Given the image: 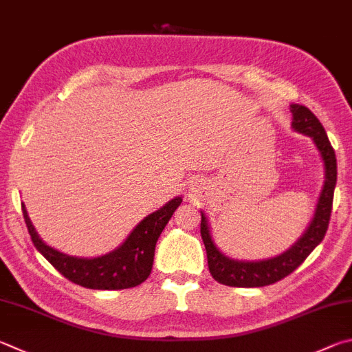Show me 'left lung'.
Here are the masks:
<instances>
[{"instance_id":"left-lung-1","label":"left lung","mask_w":352,"mask_h":352,"mask_svg":"<svg viewBox=\"0 0 352 352\" xmlns=\"http://www.w3.org/2000/svg\"><path fill=\"white\" fill-rule=\"evenodd\" d=\"M291 113L292 131L311 137L323 162L324 182L316 204L314 215H312L305 232L282 254L263 260H239L229 257L217 246L208 217L204 210H200V232L204 248H206L208 266L212 277L219 283L237 287H257L276 283L289 276L294 270H297L305 258L320 245L324 234H327L337 182L336 152L332 149L324 127L308 107L302 104H291Z\"/></svg>"}]
</instances>
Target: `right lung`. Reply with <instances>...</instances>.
<instances>
[{
    "label": "right lung",
    "instance_id": "obj_1",
    "mask_svg": "<svg viewBox=\"0 0 352 352\" xmlns=\"http://www.w3.org/2000/svg\"><path fill=\"white\" fill-rule=\"evenodd\" d=\"M182 201V195L172 198L155 212L144 217L120 246L98 257H75L49 246L32 225L24 203L21 208L35 248L70 282L89 289H126L138 286L149 277L157 240Z\"/></svg>",
    "mask_w": 352,
    "mask_h": 352
}]
</instances>
